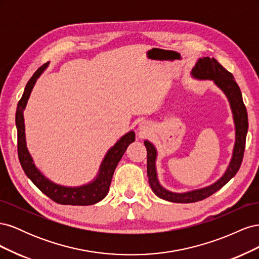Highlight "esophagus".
I'll return each instance as SVG.
<instances>
[{"label": "esophagus", "instance_id": "obj_1", "mask_svg": "<svg viewBox=\"0 0 259 259\" xmlns=\"http://www.w3.org/2000/svg\"><path fill=\"white\" fill-rule=\"evenodd\" d=\"M138 130H139V132L142 133V134H145V133H147L148 132V130H149V127L147 126V124L146 123H139V125H138Z\"/></svg>", "mask_w": 259, "mask_h": 259}]
</instances>
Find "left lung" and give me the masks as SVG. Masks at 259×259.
Here are the masks:
<instances>
[{"mask_svg": "<svg viewBox=\"0 0 259 259\" xmlns=\"http://www.w3.org/2000/svg\"><path fill=\"white\" fill-rule=\"evenodd\" d=\"M191 76L199 81H211L228 99L234 124V145L228 166H227L223 176L219 177L215 183L206 187L199 188V189L186 192H174L167 190L160 184L158 171H156L158 151H156V148L152 143L147 139L144 140V144L147 148V175L149 185L159 198L174 203H193L204 200L218 191L231 178H233L241 166L248 130L247 112L244 103H243L239 85L234 81L233 75L227 71L215 58H199L191 70Z\"/></svg>", "mask_w": 259, "mask_h": 259, "instance_id": "1", "label": "left lung"}]
</instances>
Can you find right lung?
<instances>
[{"label":"right lung","instance_id":"right-lung-1","mask_svg":"<svg viewBox=\"0 0 259 259\" xmlns=\"http://www.w3.org/2000/svg\"><path fill=\"white\" fill-rule=\"evenodd\" d=\"M50 66V61L38 68L28 81L22 97L17 105L16 127L18 136V156L23 171L28 178L45 195L53 201L64 205H92L103 200L109 192V188L117 163L120 162L124 152L133 142H135V132L130 131L124 134L117 142L109 149L105 154L98 169L96 177L90 183L76 187L62 186L52 182L37 168L33 158L31 156L26 142V128L23 111H25L28 99L31 95L38 77Z\"/></svg>","mask_w":259,"mask_h":259}]
</instances>
